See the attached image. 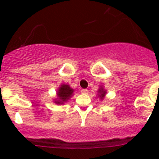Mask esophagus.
<instances>
[{
    "mask_svg": "<svg viewBox=\"0 0 159 159\" xmlns=\"http://www.w3.org/2000/svg\"><path fill=\"white\" fill-rule=\"evenodd\" d=\"M81 92H82V93H87V92H88V90H87V89H82Z\"/></svg>",
    "mask_w": 159,
    "mask_h": 159,
    "instance_id": "34e87169",
    "label": "esophagus"
}]
</instances>
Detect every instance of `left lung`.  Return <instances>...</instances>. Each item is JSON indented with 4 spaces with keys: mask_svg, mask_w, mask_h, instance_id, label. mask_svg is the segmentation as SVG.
<instances>
[{
    "mask_svg": "<svg viewBox=\"0 0 159 159\" xmlns=\"http://www.w3.org/2000/svg\"><path fill=\"white\" fill-rule=\"evenodd\" d=\"M98 92H99V97L101 98V99H103L105 97V96H106V92L104 90V88L103 87H101V88H100L99 90H98Z\"/></svg>",
    "mask_w": 159,
    "mask_h": 159,
    "instance_id": "1",
    "label": "left lung"
}]
</instances>
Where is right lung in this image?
<instances>
[{"label":"right lung","instance_id":"add662e5","mask_svg":"<svg viewBox=\"0 0 159 159\" xmlns=\"http://www.w3.org/2000/svg\"><path fill=\"white\" fill-rule=\"evenodd\" d=\"M73 91L74 90L72 89L69 87V85L62 84L59 87L58 90H57V98L54 100V102L57 105L64 104L65 102H67L72 97Z\"/></svg>","mask_w":159,"mask_h":159}]
</instances>
